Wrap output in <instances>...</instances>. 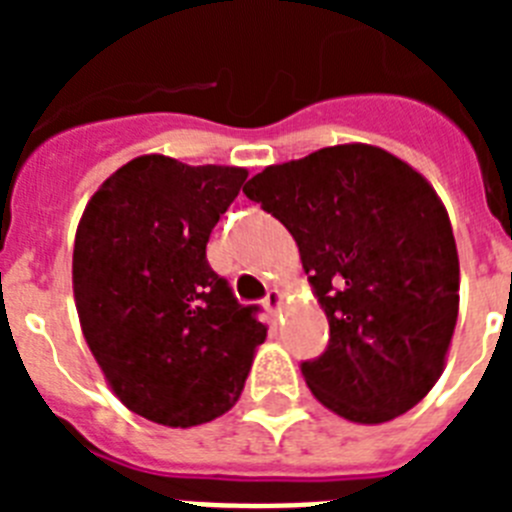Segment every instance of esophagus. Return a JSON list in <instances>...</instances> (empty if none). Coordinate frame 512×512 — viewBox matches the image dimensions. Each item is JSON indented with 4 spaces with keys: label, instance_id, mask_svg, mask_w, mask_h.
Instances as JSON below:
<instances>
[{
    "label": "esophagus",
    "instance_id": "esophagus-1",
    "mask_svg": "<svg viewBox=\"0 0 512 512\" xmlns=\"http://www.w3.org/2000/svg\"><path fill=\"white\" fill-rule=\"evenodd\" d=\"M279 305H282V295H279V289H269L264 297V307L269 315H277L279 312Z\"/></svg>",
    "mask_w": 512,
    "mask_h": 512
}]
</instances>
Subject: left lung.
Listing matches in <instances>:
<instances>
[{"label":"left lung","instance_id":"left-lung-1","mask_svg":"<svg viewBox=\"0 0 512 512\" xmlns=\"http://www.w3.org/2000/svg\"><path fill=\"white\" fill-rule=\"evenodd\" d=\"M292 233L330 338L302 377L325 408L384 423L418 405L459 315V256L433 187L382 148L351 143L266 166L243 187Z\"/></svg>","mask_w":512,"mask_h":512}]
</instances>
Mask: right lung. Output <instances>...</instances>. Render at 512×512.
I'll list each match as a JSON object with an SVG mask.
<instances>
[{
  "instance_id": "right-lung-1",
  "label": "right lung",
  "mask_w": 512,
  "mask_h": 512,
  "mask_svg": "<svg viewBox=\"0 0 512 512\" xmlns=\"http://www.w3.org/2000/svg\"><path fill=\"white\" fill-rule=\"evenodd\" d=\"M246 169L140 156L97 189L74 243L81 330L125 408L189 428L228 413L266 338L207 241Z\"/></svg>"
}]
</instances>
